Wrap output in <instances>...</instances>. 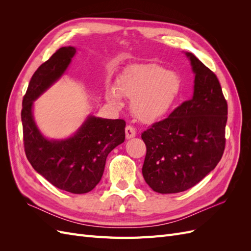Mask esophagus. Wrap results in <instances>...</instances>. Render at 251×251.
Returning <instances> with one entry per match:
<instances>
[{
  "label": "esophagus",
  "instance_id": "1",
  "mask_svg": "<svg viewBox=\"0 0 251 251\" xmlns=\"http://www.w3.org/2000/svg\"><path fill=\"white\" fill-rule=\"evenodd\" d=\"M136 136V128L132 126H127L126 127V139H131Z\"/></svg>",
  "mask_w": 251,
  "mask_h": 251
}]
</instances>
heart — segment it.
<instances>
[{
  "label": "heart",
  "instance_id": "obj_1",
  "mask_svg": "<svg viewBox=\"0 0 251 251\" xmlns=\"http://www.w3.org/2000/svg\"><path fill=\"white\" fill-rule=\"evenodd\" d=\"M181 90L177 73L166 71L154 65H138L130 68L118 79L117 86L110 89L107 100L120 107V96L131 101L134 115L143 123H153L170 111Z\"/></svg>",
  "mask_w": 251,
  "mask_h": 251
}]
</instances>
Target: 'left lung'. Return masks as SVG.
Segmentation results:
<instances>
[{
	"mask_svg": "<svg viewBox=\"0 0 251 251\" xmlns=\"http://www.w3.org/2000/svg\"><path fill=\"white\" fill-rule=\"evenodd\" d=\"M195 74L192 100L141 134L142 175L159 194L184 192L214 170L225 149L227 102L216 74L185 52Z\"/></svg>",
	"mask_w": 251,
	"mask_h": 251,
	"instance_id": "8db88e82",
	"label": "left lung"
}]
</instances>
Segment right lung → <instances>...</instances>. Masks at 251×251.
<instances>
[{"instance_id":"obj_1","label":"right lung","mask_w":251,"mask_h":251,"mask_svg":"<svg viewBox=\"0 0 251 251\" xmlns=\"http://www.w3.org/2000/svg\"><path fill=\"white\" fill-rule=\"evenodd\" d=\"M75 53L71 46L59 48L39 67L23 98L21 117L25 153L32 168L59 189L86 194L100 183L110 151L125 141L126 121L89 115L70 137L48 139L33 117V101L63 76Z\"/></svg>"}]
</instances>
